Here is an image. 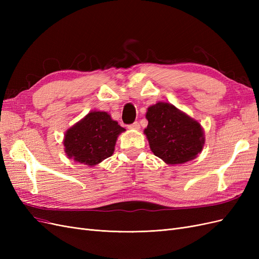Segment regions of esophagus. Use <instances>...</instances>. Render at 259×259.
<instances>
[{
	"label": "esophagus",
	"instance_id": "34e87169",
	"mask_svg": "<svg viewBox=\"0 0 259 259\" xmlns=\"http://www.w3.org/2000/svg\"><path fill=\"white\" fill-rule=\"evenodd\" d=\"M128 128H130V130H136V131H138V130L140 128V125H139L138 122H134V123L130 125Z\"/></svg>",
	"mask_w": 259,
	"mask_h": 259
}]
</instances>
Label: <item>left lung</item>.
Masks as SVG:
<instances>
[{
  "instance_id": "left-lung-1",
  "label": "left lung",
  "mask_w": 259,
  "mask_h": 259,
  "mask_svg": "<svg viewBox=\"0 0 259 259\" xmlns=\"http://www.w3.org/2000/svg\"><path fill=\"white\" fill-rule=\"evenodd\" d=\"M146 119L148 126L144 134L151 151L168 165L195 159L204 147L201 124L174 105L159 101L148 108Z\"/></svg>"
}]
</instances>
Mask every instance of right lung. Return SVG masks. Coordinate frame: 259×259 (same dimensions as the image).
<instances>
[{
    "mask_svg": "<svg viewBox=\"0 0 259 259\" xmlns=\"http://www.w3.org/2000/svg\"><path fill=\"white\" fill-rule=\"evenodd\" d=\"M125 131L108 112L90 111L65 133L64 150L74 162L95 166L113 154L117 137Z\"/></svg>",
    "mask_w": 259,
    "mask_h": 259,
    "instance_id": "right-lung-1",
    "label": "right lung"
}]
</instances>
